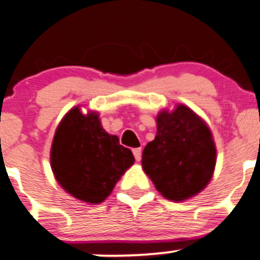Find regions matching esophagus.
<instances>
[{"mask_svg": "<svg viewBox=\"0 0 260 260\" xmlns=\"http://www.w3.org/2000/svg\"><path fill=\"white\" fill-rule=\"evenodd\" d=\"M133 154H134L135 159L139 162L142 159V148H135V149H133Z\"/></svg>", "mask_w": 260, "mask_h": 260, "instance_id": "obj_1", "label": "esophagus"}]
</instances>
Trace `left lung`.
Segmentation results:
<instances>
[{
    "instance_id": "1",
    "label": "left lung",
    "mask_w": 260,
    "mask_h": 260,
    "mask_svg": "<svg viewBox=\"0 0 260 260\" xmlns=\"http://www.w3.org/2000/svg\"><path fill=\"white\" fill-rule=\"evenodd\" d=\"M143 170L158 191L174 202L189 199L207 186L216 166L211 130L186 106L157 117V135L143 150Z\"/></svg>"
}]
</instances>
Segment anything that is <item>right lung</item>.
Here are the masks:
<instances>
[{"mask_svg": "<svg viewBox=\"0 0 260 260\" xmlns=\"http://www.w3.org/2000/svg\"><path fill=\"white\" fill-rule=\"evenodd\" d=\"M128 148L105 132L95 112L69 111L58 125L51 149V166L58 184L73 197L103 202L123 172L134 163Z\"/></svg>", "mask_w": 260, "mask_h": 260, "instance_id": "obj_1", "label": "right lung"}]
</instances>
